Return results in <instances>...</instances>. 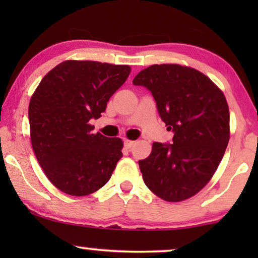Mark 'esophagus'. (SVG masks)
Wrapping results in <instances>:
<instances>
[{"mask_svg":"<svg viewBox=\"0 0 258 258\" xmlns=\"http://www.w3.org/2000/svg\"><path fill=\"white\" fill-rule=\"evenodd\" d=\"M134 141H132V140H124V147L126 148V149H130V148H132L133 146H134Z\"/></svg>","mask_w":258,"mask_h":258,"instance_id":"1","label":"esophagus"}]
</instances>
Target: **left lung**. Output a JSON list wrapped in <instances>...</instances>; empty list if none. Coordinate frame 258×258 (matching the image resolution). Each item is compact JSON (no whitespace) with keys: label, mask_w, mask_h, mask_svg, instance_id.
<instances>
[{"label":"left lung","mask_w":258,"mask_h":258,"mask_svg":"<svg viewBox=\"0 0 258 258\" xmlns=\"http://www.w3.org/2000/svg\"><path fill=\"white\" fill-rule=\"evenodd\" d=\"M133 83L151 91L162 121L174 132L171 144L155 142L139 162L143 181L168 202L188 200L209 183L228 147L223 91L199 70L179 64L150 66Z\"/></svg>","instance_id":"1"}]
</instances>
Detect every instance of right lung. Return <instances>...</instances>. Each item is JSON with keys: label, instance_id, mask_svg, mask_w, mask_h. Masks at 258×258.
I'll return each mask as SVG.
<instances>
[{"label": "right lung", "instance_id": "add662e5", "mask_svg": "<svg viewBox=\"0 0 258 258\" xmlns=\"http://www.w3.org/2000/svg\"><path fill=\"white\" fill-rule=\"evenodd\" d=\"M132 68L68 59L45 75L29 103L30 140L42 170L61 191L87 196L111 177L122 157L123 141L93 134L112 94Z\"/></svg>", "mask_w": 258, "mask_h": 258}]
</instances>
